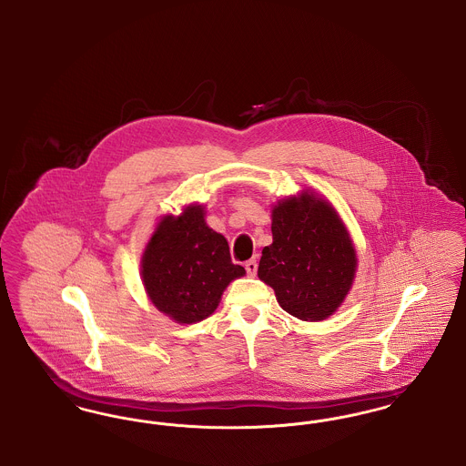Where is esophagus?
<instances>
[{"label": "esophagus", "instance_id": "esophagus-1", "mask_svg": "<svg viewBox=\"0 0 466 466\" xmlns=\"http://www.w3.org/2000/svg\"><path fill=\"white\" fill-rule=\"evenodd\" d=\"M257 267H258L257 266V260H248V262L244 264V268H246V274L253 278V276L257 274Z\"/></svg>", "mask_w": 466, "mask_h": 466}]
</instances>
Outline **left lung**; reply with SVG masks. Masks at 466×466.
Listing matches in <instances>:
<instances>
[{
	"mask_svg": "<svg viewBox=\"0 0 466 466\" xmlns=\"http://www.w3.org/2000/svg\"><path fill=\"white\" fill-rule=\"evenodd\" d=\"M355 268L351 239L329 202L306 196L272 209V244L262 249L258 278L291 316L329 318L351 289Z\"/></svg>",
	"mask_w": 466,
	"mask_h": 466,
	"instance_id": "1",
	"label": "left lung"
}]
</instances>
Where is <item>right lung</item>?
<instances>
[{"label":"right lung","instance_id":"1","mask_svg":"<svg viewBox=\"0 0 466 466\" xmlns=\"http://www.w3.org/2000/svg\"><path fill=\"white\" fill-rule=\"evenodd\" d=\"M145 289L156 308L177 323H198L217 309L227 285L244 276L232 264L222 234L204 222L200 206L158 223L141 262Z\"/></svg>","mask_w":466,"mask_h":466}]
</instances>
